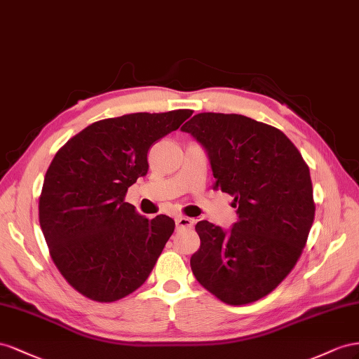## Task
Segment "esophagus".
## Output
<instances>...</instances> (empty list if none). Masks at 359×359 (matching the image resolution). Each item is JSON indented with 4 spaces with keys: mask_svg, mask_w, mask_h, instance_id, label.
<instances>
[{
    "mask_svg": "<svg viewBox=\"0 0 359 359\" xmlns=\"http://www.w3.org/2000/svg\"><path fill=\"white\" fill-rule=\"evenodd\" d=\"M194 225V221L191 218H187V217H177L176 218V227L180 230V229H192Z\"/></svg>",
    "mask_w": 359,
    "mask_h": 359,
    "instance_id": "34e87169",
    "label": "esophagus"
}]
</instances>
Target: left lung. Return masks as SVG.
Wrapping results in <instances>:
<instances>
[{
  "instance_id": "obj_1",
  "label": "left lung",
  "mask_w": 359,
  "mask_h": 359,
  "mask_svg": "<svg viewBox=\"0 0 359 359\" xmlns=\"http://www.w3.org/2000/svg\"><path fill=\"white\" fill-rule=\"evenodd\" d=\"M208 151L213 189L234 197L239 219L196 230L197 281L229 305L269 294L299 260L314 221L310 170L280 129L241 114L200 112L182 126Z\"/></svg>"
}]
</instances>
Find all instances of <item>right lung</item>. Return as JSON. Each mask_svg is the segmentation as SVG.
Returning a JSON list of instances; mask_svg holds the SVG:
<instances>
[{"label":"right lung","instance_id":"1","mask_svg":"<svg viewBox=\"0 0 359 359\" xmlns=\"http://www.w3.org/2000/svg\"><path fill=\"white\" fill-rule=\"evenodd\" d=\"M191 116V109H176L99 120L57 151L45 174L39 221L50 259L81 294L114 302L149 278L176 224L167 215L141 217L125 196L147 174L153 142Z\"/></svg>","mask_w":359,"mask_h":359}]
</instances>
